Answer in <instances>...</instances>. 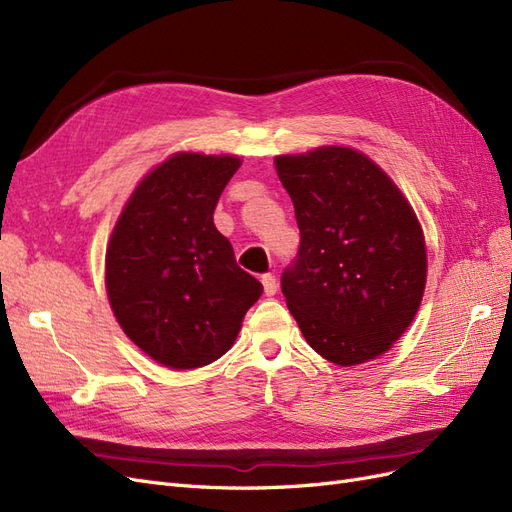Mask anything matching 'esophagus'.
<instances>
[{
  "instance_id": "esophagus-1",
  "label": "esophagus",
  "mask_w": 512,
  "mask_h": 512,
  "mask_svg": "<svg viewBox=\"0 0 512 512\" xmlns=\"http://www.w3.org/2000/svg\"><path fill=\"white\" fill-rule=\"evenodd\" d=\"M262 288H265V294L267 297H273V294L277 292V280H275V275H271V273H267V275H262Z\"/></svg>"
}]
</instances>
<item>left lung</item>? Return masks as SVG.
<instances>
[{"mask_svg":"<svg viewBox=\"0 0 512 512\" xmlns=\"http://www.w3.org/2000/svg\"><path fill=\"white\" fill-rule=\"evenodd\" d=\"M301 230L282 292L305 342L339 367L391 350L427 284V245L410 200L363 151L322 145L275 156Z\"/></svg>","mask_w":512,"mask_h":512,"instance_id":"1","label":"left lung"}]
</instances>
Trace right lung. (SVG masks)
I'll return each instance as SVG.
<instances>
[{
	"mask_svg": "<svg viewBox=\"0 0 512 512\" xmlns=\"http://www.w3.org/2000/svg\"><path fill=\"white\" fill-rule=\"evenodd\" d=\"M241 162L232 153H173L136 183L108 237V303L123 333L168 369L220 359L262 294L213 224Z\"/></svg>",
	"mask_w": 512,
	"mask_h": 512,
	"instance_id": "obj_1",
	"label": "right lung"
}]
</instances>
